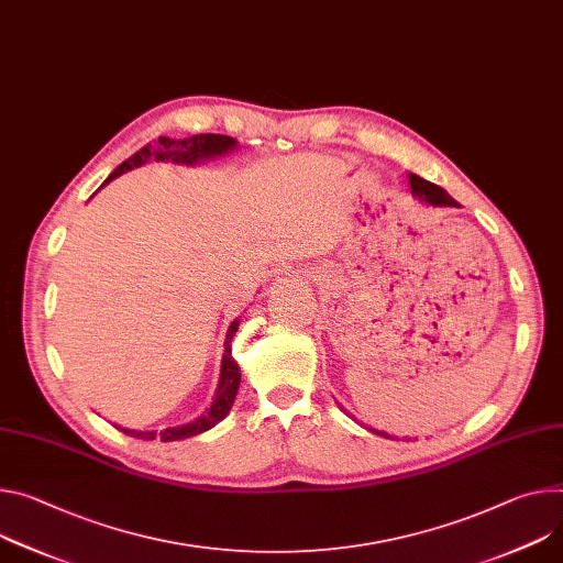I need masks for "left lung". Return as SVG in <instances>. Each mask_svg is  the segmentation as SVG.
<instances>
[{"label":"left lung","instance_id":"8db88e82","mask_svg":"<svg viewBox=\"0 0 563 563\" xmlns=\"http://www.w3.org/2000/svg\"><path fill=\"white\" fill-rule=\"evenodd\" d=\"M408 184H411V192L416 197H420L422 201L433 203V207H455V199L444 188H440V186H435V184H431V181H427V179H422V177H418L413 173L408 175ZM368 431H373L377 435H384V438H390L384 431H375V429H368Z\"/></svg>","mask_w":563,"mask_h":563}]
</instances>
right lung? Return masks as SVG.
Here are the masks:
<instances>
[{
    "label": "right lung",
    "mask_w": 563,
    "mask_h": 563,
    "mask_svg": "<svg viewBox=\"0 0 563 563\" xmlns=\"http://www.w3.org/2000/svg\"><path fill=\"white\" fill-rule=\"evenodd\" d=\"M231 147H235V139L233 136H227V134H195L190 139H166V136H159V141L155 143H147L145 147H141L139 152H134V155L123 162L110 177H119L132 168H139L143 164H147L150 159H157V162H177V164H192L197 159H209V157H218V155H224V152H229ZM106 181V184H108ZM103 184V186H106ZM238 332V321L231 323L229 328V334H227V343H224V360H222V377H220V386H218V395L211 404V408L207 413H203L201 418H197L195 422L190 424H184V427H170V429H164V431H134V429H121L125 435H132V438H139V440H162V442H175V440H186L190 435H199L203 431L213 429L220 420L227 418V413L231 411L233 406V399L238 395V386H240V371H238V364L233 362L231 356V339L233 334Z\"/></svg>",
    "instance_id": "right-lung-1"
}]
</instances>
